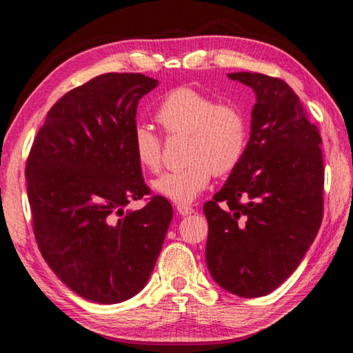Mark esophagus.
Here are the masks:
<instances>
[{
    "label": "esophagus",
    "instance_id": "34e87169",
    "mask_svg": "<svg viewBox=\"0 0 353 353\" xmlns=\"http://www.w3.org/2000/svg\"><path fill=\"white\" fill-rule=\"evenodd\" d=\"M176 210L179 212V214H182V216H187V214H191V213L194 212L193 207L185 205V204H179V205L176 207Z\"/></svg>",
    "mask_w": 353,
    "mask_h": 353
}]
</instances>
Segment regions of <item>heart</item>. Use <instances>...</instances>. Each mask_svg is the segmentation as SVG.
I'll list each match as a JSON object with an SVG mask.
<instances>
[{"label": "heart", "instance_id": "b5f03b06", "mask_svg": "<svg viewBox=\"0 0 353 353\" xmlns=\"http://www.w3.org/2000/svg\"><path fill=\"white\" fill-rule=\"evenodd\" d=\"M155 118L166 132L188 134L187 163L152 182L155 193L177 204L194 201L210 183L214 172L225 174L243 159L248 145V121L234 104L218 103L204 92L177 87L159 104ZM137 162L151 172L162 166V141L146 124H137L132 134Z\"/></svg>", "mask_w": 353, "mask_h": 353}]
</instances>
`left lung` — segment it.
Segmentation results:
<instances>
[{"mask_svg":"<svg viewBox=\"0 0 353 353\" xmlns=\"http://www.w3.org/2000/svg\"><path fill=\"white\" fill-rule=\"evenodd\" d=\"M227 76L252 88L255 104L243 159L204 204L205 260L221 288L261 297L294 272L318 235L322 140L285 81L246 71Z\"/></svg>","mask_w":353,"mask_h":353,"instance_id":"1","label":"left lung"}]
</instances>
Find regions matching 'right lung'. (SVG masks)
<instances>
[{
	"mask_svg": "<svg viewBox=\"0 0 353 353\" xmlns=\"http://www.w3.org/2000/svg\"><path fill=\"white\" fill-rule=\"evenodd\" d=\"M159 85L140 73H105L76 87L48 112L26 163L35 241L76 294L119 303L145 288L172 219L149 194L132 152L139 101Z\"/></svg>",
	"mask_w": 353,
	"mask_h": 353,
	"instance_id": "1",
	"label": "right lung"
}]
</instances>
